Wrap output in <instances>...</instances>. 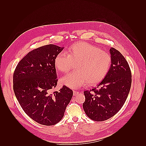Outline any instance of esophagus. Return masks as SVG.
<instances>
[{
  "label": "esophagus",
  "instance_id": "obj_1",
  "mask_svg": "<svg viewBox=\"0 0 146 146\" xmlns=\"http://www.w3.org/2000/svg\"><path fill=\"white\" fill-rule=\"evenodd\" d=\"M79 93H80V92H78V91L74 90V91H73V95H74V96H76V95H78Z\"/></svg>",
  "mask_w": 146,
  "mask_h": 146
}]
</instances>
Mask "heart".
I'll use <instances>...</instances> for the list:
<instances>
[{"instance_id":"heart-1","label":"heart","mask_w":146,"mask_h":146,"mask_svg":"<svg viewBox=\"0 0 146 146\" xmlns=\"http://www.w3.org/2000/svg\"><path fill=\"white\" fill-rule=\"evenodd\" d=\"M111 59L109 54L85 42L74 43L68 48L67 55L60 52L54 58L55 68L62 73L69 71L76 63L75 72L60 80L61 85L78 88L88 83L95 85L103 80L109 71Z\"/></svg>"}]
</instances>
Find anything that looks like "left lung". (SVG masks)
<instances>
[{
	"label": "left lung",
	"mask_w": 146,
	"mask_h": 146,
	"mask_svg": "<svg viewBox=\"0 0 146 146\" xmlns=\"http://www.w3.org/2000/svg\"><path fill=\"white\" fill-rule=\"evenodd\" d=\"M110 53L111 63L107 76L97 88L84 92L85 112L98 122L110 119L120 110L131 86V71L125 58L113 48L110 49Z\"/></svg>",
	"instance_id": "1"
}]
</instances>
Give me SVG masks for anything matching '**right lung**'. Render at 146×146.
Masks as SVG:
<instances>
[{
    "mask_svg": "<svg viewBox=\"0 0 146 146\" xmlns=\"http://www.w3.org/2000/svg\"><path fill=\"white\" fill-rule=\"evenodd\" d=\"M64 48L48 44L30 51L19 61L13 75V89L23 110L40 124L53 125L62 119L73 91L57 85L54 58Z\"/></svg>",
    "mask_w": 146,
    "mask_h": 146,
    "instance_id": "right-lung-1",
    "label": "right lung"
}]
</instances>
